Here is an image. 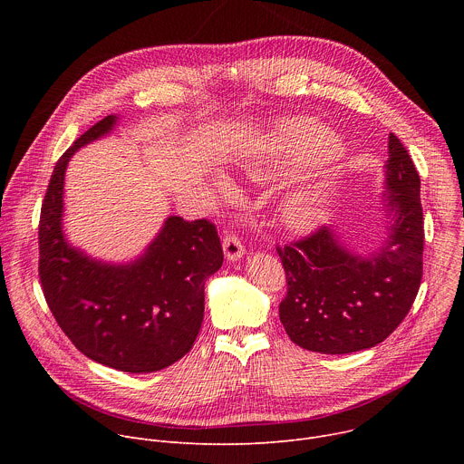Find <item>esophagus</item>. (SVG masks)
<instances>
[{
  "label": "esophagus",
  "mask_w": 464,
  "mask_h": 464,
  "mask_svg": "<svg viewBox=\"0 0 464 464\" xmlns=\"http://www.w3.org/2000/svg\"><path fill=\"white\" fill-rule=\"evenodd\" d=\"M222 246H224V253H226L227 260H237V258H240L246 253V247H244L240 237L235 235V233H227L224 237Z\"/></svg>",
  "instance_id": "1"
}]
</instances>
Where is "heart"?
I'll use <instances>...</instances> for the list:
<instances>
[{
  "label": "heart",
  "instance_id": "heart-1",
  "mask_svg": "<svg viewBox=\"0 0 464 464\" xmlns=\"http://www.w3.org/2000/svg\"><path fill=\"white\" fill-rule=\"evenodd\" d=\"M288 143H292V147H315V149H323V152L330 150V141L324 140V136L321 131L308 122H301L297 126H294L288 134ZM324 215V206L321 200H317L315 196L310 194H299L286 204L285 208V217L286 222L292 227L297 229H306L315 226Z\"/></svg>",
  "mask_w": 464,
  "mask_h": 464
}]
</instances>
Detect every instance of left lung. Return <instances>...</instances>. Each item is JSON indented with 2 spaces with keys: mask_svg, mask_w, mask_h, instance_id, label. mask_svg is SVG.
<instances>
[{
  "mask_svg": "<svg viewBox=\"0 0 464 464\" xmlns=\"http://www.w3.org/2000/svg\"><path fill=\"white\" fill-rule=\"evenodd\" d=\"M385 187L392 224L371 256L351 253L328 227L277 246L288 283L279 317L295 345L323 354L371 349L408 315L422 279L424 217L419 172L394 134Z\"/></svg>",
  "mask_w": 464,
  "mask_h": 464,
  "instance_id": "left-lung-1",
  "label": "left lung"
}]
</instances>
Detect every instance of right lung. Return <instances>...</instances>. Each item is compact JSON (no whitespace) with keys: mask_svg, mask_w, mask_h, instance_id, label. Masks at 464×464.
Wrapping results in <instances>:
<instances>
[{"mask_svg":"<svg viewBox=\"0 0 464 464\" xmlns=\"http://www.w3.org/2000/svg\"><path fill=\"white\" fill-rule=\"evenodd\" d=\"M113 124L115 115L104 117L56 161L38 224V276L56 323L84 356L124 372H154L192 349L204 321V286L220 270L224 251L213 222L181 217H170L147 253L124 266L65 242V167Z\"/></svg>","mask_w":464,"mask_h":464,"instance_id":"1","label":"right lung"}]
</instances>
